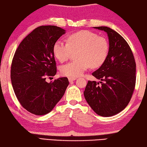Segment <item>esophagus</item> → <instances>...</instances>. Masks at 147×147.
Masks as SVG:
<instances>
[{"mask_svg": "<svg viewBox=\"0 0 147 147\" xmlns=\"http://www.w3.org/2000/svg\"><path fill=\"white\" fill-rule=\"evenodd\" d=\"M68 79H69V82H72V81L75 80L76 79V78H72V77H69Z\"/></svg>", "mask_w": 147, "mask_h": 147, "instance_id": "1", "label": "esophagus"}]
</instances>
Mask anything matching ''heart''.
Listing matches in <instances>:
<instances>
[{
    "label": "heart",
    "instance_id": "1",
    "mask_svg": "<svg viewBox=\"0 0 147 147\" xmlns=\"http://www.w3.org/2000/svg\"><path fill=\"white\" fill-rule=\"evenodd\" d=\"M109 49L105 37L89 30H81L71 34L67 42L57 40L53 46V53L59 61L63 62L70 58L73 51H78L76 58L63 65L61 73L64 76L76 78L90 67L98 68L107 59Z\"/></svg>",
    "mask_w": 147,
    "mask_h": 147
}]
</instances>
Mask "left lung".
<instances>
[{
  "label": "left lung",
  "mask_w": 147,
  "mask_h": 147,
  "mask_svg": "<svg viewBox=\"0 0 147 147\" xmlns=\"http://www.w3.org/2000/svg\"><path fill=\"white\" fill-rule=\"evenodd\" d=\"M94 28L108 34L109 49L105 62L92 73L102 81L101 85L88 81L84 94L96 114L110 117L130 102L136 86V64L130 46L120 34L107 26Z\"/></svg>",
  "instance_id": "8db88e82"
}]
</instances>
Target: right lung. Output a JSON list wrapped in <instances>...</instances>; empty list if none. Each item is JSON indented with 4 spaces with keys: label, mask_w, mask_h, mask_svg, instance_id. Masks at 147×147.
Segmentation results:
<instances>
[{
    "label": "right lung",
    "mask_w": 147,
    "mask_h": 147,
    "mask_svg": "<svg viewBox=\"0 0 147 147\" xmlns=\"http://www.w3.org/2000/svg\"><path fill=\"white\" fill-rule=\"evenodd\" d=\"M65 34L56 26H40L30 32L17 47L11 66V80L19 103L27 111L43 115L53 110L69 85L66 77L46 82L55 76L53 53L55 42Z\"/></svg>",
    "instance_id": "1"
}]
</instances>
